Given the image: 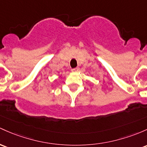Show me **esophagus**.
Here are the masks:
<instances>
[{
	"instance_id": "1",
	"label": "esophagus",
	"mask_w": 147,
	"mask_h": 147,
	"mask_svg": "<svg viewBox=\"0 0 147 147\" xmlns=\"http://www.w3.org/2000/svg\"><path fill=\"white\" fill-rule=\"evenodd\" d=\"M71 70H72V72H77L79 70H80V68H79V67H75V68H72Z\"/></svg>"
}]
</instances>
